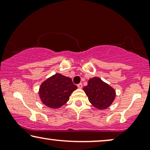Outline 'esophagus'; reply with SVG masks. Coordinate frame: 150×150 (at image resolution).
<instances>
[{
    "instance_id": "esophagus-1",
    "label": "esophagus",
    "mask_w": 150,
    "mask_h": 150,
    "mask_svg": "<svg viewBox=\"0 0 150 150\" xmlns=\"http://www.w3.org/2000/svg\"><path fill=\"white\" fill-rule=\"evenodd\" d=\"M77 87H78V88H79V89H81V88L83 87V84H82V83H79V85H77Z\"/></svg>"
}]
</instances>
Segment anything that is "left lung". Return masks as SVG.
Here are the masks:
<instances>
[{
  "label": "left lung",
  "mask_w": 150,
  "mask_h": 150,
  "mask_svg": "<svg viewBox=\"0 0 150 150\" xmlns=\"http://www.w3.org/2000/svg\"><path fill=\"white\" fill-rule=\"evenodd\" d=\"M83 90L90 103L99 110L106 109L115 99V90L98 77L90 79Z\"/></svg>",
  "instance_id": "8db88e82"
}]
</instances>
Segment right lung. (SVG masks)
Here are the masks:
<instances>
[{
  "mask_svg": "<svg viewBox=\"0 0 150 150\" xmlns=\"http://www.w3.org/2000/svg\"><path fill=\"white\" fill-rule=\"evenodd\" d=\"M77 89L70 78L57 73L41 84L39 89L41 102L51 108H59L66 104Z\"/></svg>",
  "mask_w": 150,
  "mask_h": 150,
  "instance_id": "add662e5",
  "label": "right lung"
}]
</instances>
